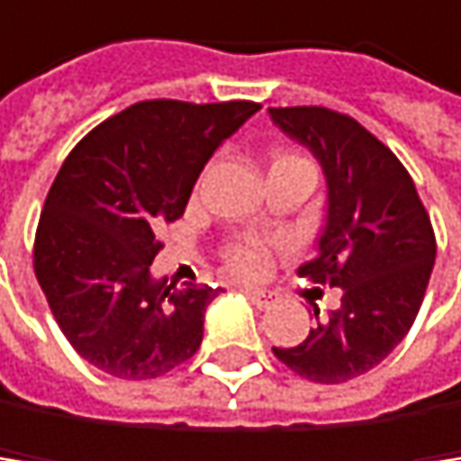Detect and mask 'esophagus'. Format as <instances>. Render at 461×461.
Instances as JSON below:
<instances>
[{
	"mask_svg": "<svg viewBox=\"0 0 461 461\" xmlns=\"http://www.w3.org/2000/svg\"><path fill=\"white\" fill-rule=\"evenodd\" d=\"M251 301H254V304L257 307H268V304H274V301H276V293L274 290H262V287H246L243 290Z\"/></svg>",
	"mask_w": 461,
	"mask_h": 461,
	"instance_id": "1",
	"label": "esophagus"
}]
</instances>
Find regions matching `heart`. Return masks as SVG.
Here are the masks:
<instances>
[{
	"label": "heart",
	"instance_id": "1",
	"mask_svg": "<svg viewBox=\"0 0 461 461\" xmlns=\"http://www.w3.org/2000/svg\"><path fill=\"white\" fill-rule=\"evenodd\" d=\"M279 160H293V157H279ZM226 259L238 274L254 276V274H259L265 268V262H268V251H265L262 240L246 238V240H238V243H232L226 249Z\"/></svg>",
	"mask_w": 461,
	"mask_h": 461
}]
</instances>
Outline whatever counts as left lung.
I'll list each match as a JSON object with an SVG mask.
<instances>
[{"instance_id":"8db88e82","label":"left lung","mask_w":461,"mask_h":461,"mask_svg":"<svg viewBox=\"0 0 461 461\" xmlns=\"http://www.w3.org/2000/svg\"><path fill=\"white\" fill-rule=\"evenodd\" d=\"M268 113L326 176L318 254L298 274L343 290L340 307L304 343L274 354L310 382L340 384L376 367L415 323L437 257L434 229L412 176L362 123L326 107Z\"/></svg>"}]
</instances>
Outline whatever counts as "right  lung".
<instances>
[{"instance_id": "right-lung-1", "label": "right lung", "mask_w": 461, "mask_h": 461, "mask_svg": "<svg viewBox=\"0 0 461 461\" xmlns=\"http://www.w3.org/2000/svg\"><path fill=\"white\" fill-rule=\"evenodd\" d=\"M259 110L254 102H138L87 132L51 185L35 276L74 351L115 379H154L199 351L221 293L174 290L151 276L157 226L182 218L215 149Z\"/></svg>"}]
</instances>
